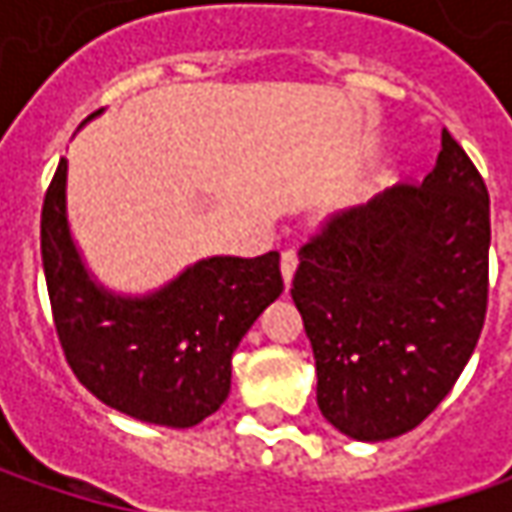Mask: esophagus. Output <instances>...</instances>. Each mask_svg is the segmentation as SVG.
<instances>
[{
	"label": "esophagus",
	"instance_id": "1",
	"mask_svg": "<svg viewBox=\"0 0 512 512\" xmlns=\"http://www.w3.org/2000/svg\"><path fill=\"white\" fill-rule=\"evenodd\" d=\"M282 279H285V287H290L293 282V273H296V267H299V256L293 253V250H285L282 253Z\"/></svg>",
	"mask_w": 512,
	"mask_h": 512
}]
</instances>
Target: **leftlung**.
<instances>
[{
  "instance_id": "left-lung-1",
  "label": "left lung",
  "mask_w": 512,
  "mask_h": 512,
  "mask_svg": "<svg viewBox=\"0 0 512 512\" xmlns=\"http://www.w3.org/2000/svg\"><path fill=\"white\" fill-rule=\"evenodd\" d=\"M487 253V187L447 130L422 185L344 210L299 250L290 296L339 433L396 439L453 390L482 336Z\"/></svg>"
}]
</instances>
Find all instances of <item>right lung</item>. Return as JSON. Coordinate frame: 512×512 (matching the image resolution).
I'll list each match as a JSON object with an SVG mask.
<instances>
[{
	"label": "right lung",
	"mask_w": 512,
	"mask_h": 512,
	"mask_svg": "<svg viewBox=\"0 0 512 512\" xmlns=\"http://www.w3.org/2000/svg\"><path fill=\"white\" fill-rule=\"evenodd\" d=\"M42 265L76 379L113 410L165 427H193L222 407L233 350L285 290L276 250L207 256L145 296L108 290L70 233L68 159L42 205Z\"/></svg>",
	"instance_id": "1"
}]
</instances>
